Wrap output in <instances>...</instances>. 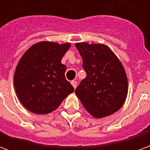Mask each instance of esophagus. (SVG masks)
I'll list each match as a JSON object with an SVG mask.
<instances>
[{"label": "esophagus", "instance_id": "1", "mask_svg": "<svg viewBox=\"0 0 150 150\" xmlns=\"http://www.w3.org/2000/svg\"><path fill=\"white\" fill-rule=\"evenodd\" d=\"M71 85L72 86H73V87H74V88H76V87H77V82L76 81H75V80H73V81H71Z\"/></svg>", "mask_w": 150, "mask_h": 150}]
</instances>
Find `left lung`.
I'll use <instances>...</instances> for the list:
<instances>
[{"label":"left lung","instance_id":"obj_1","mask_svg":"<svg viewBox=\"0 0 150 150\" xmlns=\"http://www.w3.org/2000/svg\"><path fill=\"white\" fill-rule=\"evenodd\" d=\"M87 76L75 94L96 118L112 115L122 107L128 93V79L123 65L104 44L76 43Z\"/></svg>","mask_w":150,"mask_h":150}]
</instances>
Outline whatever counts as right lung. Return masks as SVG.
<instances>
[{
    "label": "right lung",
    "instance_id": "obj_1",
    "mask_svg": "<svg viewBox=\"0 0 150 150\" xmlns=\"http://www.w3.org/2000/svg\"><path fill=\"white\" fill-rule=\"evenodd\" d=\"M70 46L41 42L31 46L20 59L14 74L15 91L31 112H51L74 91L66 79L67 67L61 62Z\"/></svg>",
    "mask_w": 150,
    "mask_h": 150
}]
</instances>
